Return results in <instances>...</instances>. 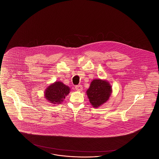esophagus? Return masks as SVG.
<instances>
[{
	"instance_id": "1",
	"label": "esophagus",
	"mask_w": 159,
	"mask_h": 159,
	"mask_svg": "<svg viewBox=\"0 0 159 159\" xmlns=\"http://www.w3.org/2000/svg\"><path fill=\"white\" fill-rule=\"evenodd\" d=\"M75 89H76V90H77V91H82V90H83V86H82V85H80V84H79V85H76V86H75Z\"/></svg>"
}]
</instances>
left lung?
I'll list each match as a JSON object with an SVG mask.
<instances>
[{"label":"left lung","instance_id":"left-lung-1","mask_svg":"<svg viewBox=\"0 0 159 159\" xmlns=\"http://www.w3.org/2000/svg\"><path fill=\"white\" fill-rule=\"evenodd\" d=\"M111 91V86L108 82L100 79H95L92 81L86 93L92 106L97 108L109 99Z\"/></svg>","mask_w":159,"mask_h":159}]
</instances>
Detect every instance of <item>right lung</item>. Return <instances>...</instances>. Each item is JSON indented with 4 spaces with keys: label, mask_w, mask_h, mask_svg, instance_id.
<instances>
[{
    "label": "right lung",
    "mask_w": 159,
    "mask_h": 159,
    "mask_svg": "<svg viewBox=\"0 0 159 159\" xmlns=\"http://www.w3.org/2000/svg\"><path fill=\"white\" fill-rule=\"evenodd\" d=\"M70 88L61 82H56L50 85L45 92V98L53 104L62 102L69 93Z\"/></svg>",
    "instance_id": "1"
}]
</instances>
